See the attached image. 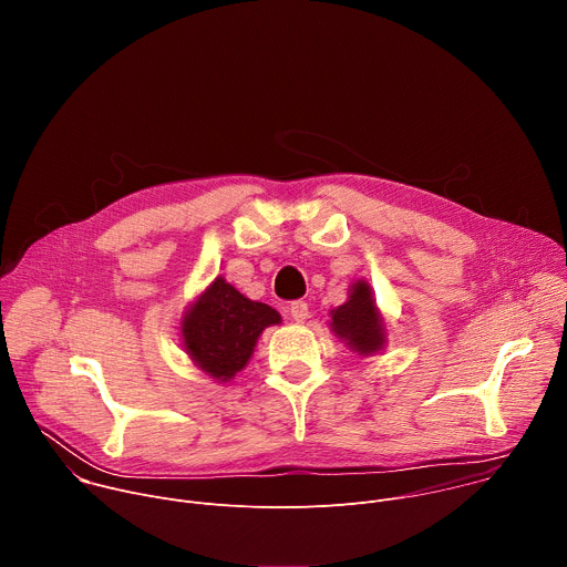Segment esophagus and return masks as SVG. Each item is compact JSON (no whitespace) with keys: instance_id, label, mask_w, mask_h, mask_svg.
<instances>
[{"instance_id":"1","label":"esophagus","mask_w":567,"mask_h":567,"mask_svg":"<svg viewBox=\"0 0 567 567\" xmlns=\"http://www.w3.org/2000/svg\"><path fill=\"white\" fill-rule=\"evenodd\" d=\"M289 316L296 320V322H302L307 316H309V307L305 300H293L289 307H287Z\"/></svg>"}]
</instances>
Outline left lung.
<instances>
[{
  "mask_svg": "<svg viewBox=\"0 0 567 567\" xmlns=\"http://www.w3.org/2000/svg\"><path fill=\"white\" fill-rule=\"evenodd\" d=\"M332 332L359 357H374L388 343L383 313L377 307L368 280H354L348 289V300L330 311Z\"/></svg>",
  "mask_w": 567,
  "mask_h": 567,
  "instance_id": "1",
  "label": "left lung"
}]
</instances>
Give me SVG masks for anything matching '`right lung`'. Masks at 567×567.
<instances>
[{"label":"right lung","mask_w":567,"mask_h":567,"mask_svg":"<svg viewBox=\"0 0 567 567\" xmlns=\"http://www.w3.org/2000/svg\"><path fill=\"white\" fill-rule=\"evenodd\" d=\"M280 313L239 293L217 276L184 311L182 346L190 361L217 383L247 368L260 334L280 326Z\"/></svg>","instance_id":"add662e5"}]
</instances>
